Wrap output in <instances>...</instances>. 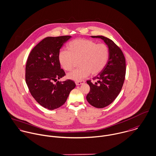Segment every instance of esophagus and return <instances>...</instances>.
Segmentation results:
<instances>
[{"instance_id": "1", "label": "esophagus", "mask_w": 156, "mask_h": 156, "mask_svg": "<svg viewBox=\"0 0 156 156\" xmlns=\"http://www.w3.org/2000/svg\"><path fill=\"white\" fill-rule=\"evenodd\" d=\"M84 83H85V81L82 80V81H79V82H76V85H82V84H83Z\"/></svg>"}]
</instances>
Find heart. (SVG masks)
I'll return each instance as SVG.
<instances>
[{
  "instance_id": "obj_1",
  "label": "heart",
  "mask_w": 156,
  "mask_h": 156,
  "mask_svg": "<svg viewBox=\"0 0 156 156\" xmlns=\"http://www.w3.org/2000/svg\"><path fill=\"white\" fill-rule=\"evenodd\" d=\"M68 51L62 50L58 53V61L62 68L71 71L79 61V68L67 74V78L74 81H80L90 74H99L104 69L109 58V49L104 44H97L88 39H78L68 45Z\"/></svg>"
}]
</instances>
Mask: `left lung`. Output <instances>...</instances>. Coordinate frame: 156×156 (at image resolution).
I'll return each instance as SVG.
<instances>
[{
  "mask_svg": "<svg viewBox=\"0 0 156 156\" xmlns=\"http://www.w3.org/2000/svg\"><path fill=\"white\" fill-rule=\"evenodd\" d=\"M91 37L102 39L109 49V58L105 68L93 78L97 82H87L90 87L87 101L94 107L103 108L111 104L122 90L126 74L125 58L120 48L112 40L103 36Z\"/></svg>",
  "mask_w": 156,
  "mask_h": 156,
  "instance_id": "8db88e82",
  "label": "left lung"
}]
</instances>
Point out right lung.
Masks as SVG:
<instances>
[{"instance_id": "add662e5", "label": "right lung", "mask_w": 156, "mask_h": 156, "mask_svg": "<svg viewBox=\"0 0 156 156\" xmlns=\"http://www.w3.org/2000/svg\"><path fill=\"white\" fill-rule=\"evenodd\" d=\"M71 38L69 36L46 37L32 50L27 59L25 80L30 92L39 104L50 110L65 104L76 87L71 80H57L65 75L60 68L58 53Z\"/></svg>"}]
</instances>
